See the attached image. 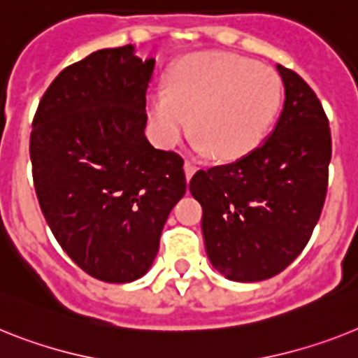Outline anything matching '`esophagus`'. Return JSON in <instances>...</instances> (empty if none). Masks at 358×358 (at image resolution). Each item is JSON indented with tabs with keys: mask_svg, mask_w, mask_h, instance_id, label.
Masks as SVG:
<instances>
[{
	"mask_svg": "<svg viewBox=\"0 0 358 358\" xmlns=\"http://www.w3.org/2000/svg\"><path fill=\"white\" fill-rule=\"evenodd\" d=\"M184 169H185V178L189 180L194 174V171H196V164H194L193 160H185Z\"/></svg>",
	"mask_w": 358,
	"mask_h": 358,
	"instance_id": "1",
	"label": "esophagus"
}]
</instances>
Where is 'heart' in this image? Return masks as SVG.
I'll return each instance as SVG.
<instances>
[{"mask_svg":"<svg viewBox=\"0 0 358 358\" xmlns=\"http://www.w3.org/2000/svg\"><path fill=\"white\" fill-rule=\"evenodd\" d=\"M282 100L273 69L229 52L193 54L169 72L167 91L149 96V116L164 145L191 129L218 160H238L266 136Z\"/></svg>","mask_w":358,"mask_h":358,"instance_id":"b5f03b06","label":"heart"}]
</instances>
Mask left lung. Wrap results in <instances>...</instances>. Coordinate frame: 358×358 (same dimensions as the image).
<instances>
[{
	"label": "left lung",
	"instance_id": "obj_1",
	"mask_svg": "<svg viewBox=\"0 0 358 358\" xmlns=\"http://www.w3.org/2000/svg\"><path fill=\"white\" fill-rule=\"evenodd\" d=\"M276 69L286 101L271 136L189 182L202 206L207 257L235 282L284 271L311 238L327 193L331 133L322 103L295 71Z\"/></svg>",
	"mask_w": 358,
	"mask_h": 358
}]
</instances>
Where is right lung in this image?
Wrapping results in <instances>:
<instances>
[{
    "mask_svg": "<svg viewBox=\"0 0 358 358\" xmlns=\"http://www.w3.org/2000/svg\"><path fill=\"white\" fill-rule=\"evenodd\" d=\"M152 69L133 45L96 50L54 78L32 120L45 220L87 275L110 284L149 271L187 187L182 156L155 149L143 133Z\"/></svg>",
    "mask_w": 358,
    "mask_h": 358,
    "instance_id": "1",
    "label": "right lung"
}]
</instances>
